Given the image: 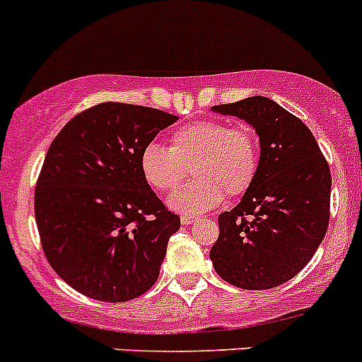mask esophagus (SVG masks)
I'll use <instances>...</instances> for the list:
<instances>
[{
    "instance_id": "1",
    "label": "esophagus",
    "mask_w": 362,
    "mask_h": 362,
    "mask_svg": "<svg viewBox=\"0 0 362 362\" xmlns=\"http://www.w3.org/2000/svg\"><path fill=\"white\" fill-rule=\"evenodd\" d=\"M180 222H182V226H189L194 222V217H192V215H182Z\"/></svg>"
}]
</instances>
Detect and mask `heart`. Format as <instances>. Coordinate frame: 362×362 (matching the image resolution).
I'll use <instances>...</instances> for the list:
<instances>
[{"label": "heart", "instance_id": "heart-1", "mask_svg": "<svg viewBox=\"0 0 362 362\" xmlns=\"http://www.w3.org/2000/svg\"><path fill=\"white\" fill-rule=\"evenodd\" d=\"M140 173L152 189L177 187L191 166L192 180L168 199L173 210L203 214L250 189L259 170L257 134L249 124L198 120L171 133L170 147L148 141L140 152Z\"/></svg>", "mask_w": 362, "mask_h": 362}]
</instances>
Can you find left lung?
<instances>
[{"mask_svg":"<svg viewBox=\"0 0 362 362\" xmlns=\"http://www.w3.org/2000/svg\"><path fill=\"white\" fill-rule=\"evenodd\" d=\"M211 110L252 124L261 158L242 202L218 215L210 259L217 275L231 286L279 287L308 264L326 235L329 164L306 124L273 100L252 96Z\"/></svg>","mask_w":362,"mask_h":362,"instance_id":"obj_1","label":"left lung"}]
</instances>
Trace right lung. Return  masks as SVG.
<instances>
[{
	"mask_svg": "<svg viewBox=\"0 0 362 362\" xmlns=\"http://www.w3.org/2000/svg\"><path fill=\"white\" fill-rule=\"evenodd\" d=\"M178 117L107 101L76 113L47 151L35 191L43 254L87 298L122 303L159 276L180 217L140 173V152Z\"/></svg>",
	"mask_w": 362,
	"mask_h": 362,
	"instance_id": "obj_1",
	"label": "right lung"
}]
</instances>
